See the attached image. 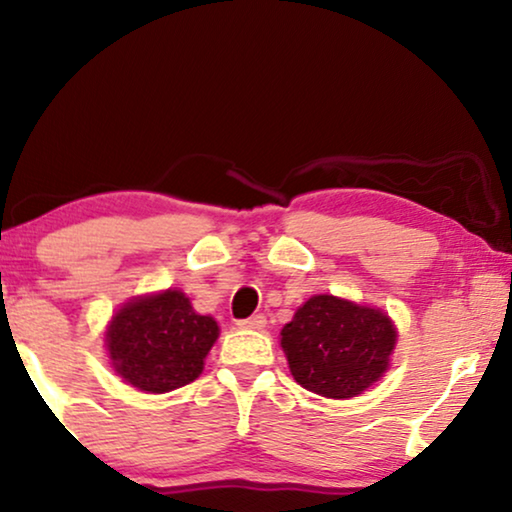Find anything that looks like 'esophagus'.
Instances as JSON below:
<instances>
[{"label": "esophagus", "mask_w": 512, "mask_h": 512, "mask_svg": "<svg viewBox=\"0 0 512 512\" xmlns=\"http://www.w3.org/2000/svg\"><path fill=\"white\" fill-rule=\"evenodd\" d=\"M237 326L249 328V331H261V328H265V317L263 314H254V317L237 321Z\"/></svg>", "instance_id": "34e87169"}]
</instances>
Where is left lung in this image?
<instances>
[{"label": "left lung", "mask_w": 512, "mask_h": 512, "mask_svg": "<svg viewBox=\"0 0 512 512\" xmlns=\"http://www.w3.org/2000/svg\"><path fill=\"white\" fill-rule=\"evenodd\" d=\"M396 328L377 307L312 296L282 328V349L300 387L352 398L380 380L396 347Z\"/></svg>", "instance_id": "8db88e82"}]
</instances>
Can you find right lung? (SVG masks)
I'll use <instances>...</instances> for the list:
<instances>
[{"label": "right lung", "instance_id": "add662e5", "mask_svg": "<svg viewBox=\"0 0 512 512\" xmlns=\"http://www.w3.org/2000/svg\"><path fill=\"white\" fill-rule=\"evenodd\" d=\"M219 324L193 310L186 293L167 289L125 303L107 326L111 366L146 394H165L198 380Z\"/></svg>", "mask_w": 512, "mask_h": 512}]
</instances>
